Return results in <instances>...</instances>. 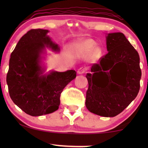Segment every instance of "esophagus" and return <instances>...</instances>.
Returning a JSON list of instances; mask_svg holds the SVG:
<instances>
[{"mask_svg": "<svg viewBox=\"0 0 148 148\" xmlns=\"http://www.w3.org/2000/svg\"><path fill=\"white\" fill-rule=\"evenodd\" d=\"M86 72V69L84 68V67H81L78 69L77 71V74L79 75H82L85 73Z\"/></svg>", "mask_w": 148, "mask_h": 148, "instance_id": "34e87169", "label": "esophagus"}]
</instances>
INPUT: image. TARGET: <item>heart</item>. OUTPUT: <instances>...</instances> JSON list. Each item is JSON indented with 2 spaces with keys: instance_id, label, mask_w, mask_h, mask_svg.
<instances>
[{
  "instance_id": "1",
  "label": "heart",
  "mask_w": 148,
  "mask_h": 148,
  "mask_svg": "<svg viewBox=\"0 0 148 148\" xmlns=\"http://www.w3.org/2000/svg\"><path fill=\"white\" fill-rule=\"evenodd\" d=\"M96 46V43L92 40L86 39L79 42L75 45V50L77 53L81 55H85L92 52ZM100 53V50L96 49L94 50V55L97 56Z\"/></svg>"
}]
</instances>
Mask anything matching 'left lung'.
Listing matches in <instances>:
<instances>
[{"instance_id":"left-lung-1","label":"left lung","mask_w":148,"mask_h":148,"mask_svg":"<svg viewBox=\"0 0 148 148\" xmlns=\"http://www.w3.org/2000/svg\"><path fill=\"white\" fill-rule=\"evenodd\" d=\"M106 48L108 53L86 75V106L94 114L113 117L137 97L141 71L138 52L123 33L108 34Z\"/></svg>"}]
</instances>
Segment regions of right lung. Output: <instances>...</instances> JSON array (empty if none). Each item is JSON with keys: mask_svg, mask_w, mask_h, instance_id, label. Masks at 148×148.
Returning <instances> with one entry per match:
<instances>
[{"mask_svg": "<svg viewBox=\"0 0 148 148\" xmlns=\"http://www.w3.org/2000/svg\"><path fill=\"white\" fill-rule=\"evenodd\" d=\"M47 29H31L22 36L11 54L7 83L10 97L26 114L33 116L57 110L60 97L66 85L76 77L74 70L52 71L47 73L42 65L46 48L59 52Z\"/></svg>", "mask_w": 148, "mask_h": 148, "instance_id": "obj_1", "label": "right lung"}]
</instances>
